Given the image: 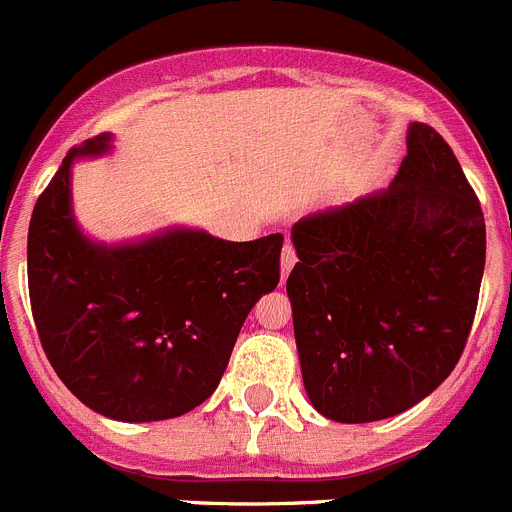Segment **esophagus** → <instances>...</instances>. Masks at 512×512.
Returning <instances> with one entry per match:
<instances>
[{"mask_svg":"<svg viewBox=\"0 0 512 512\" xmlns=\"http://www.w3.org/2000/svg\"><path fill=\"white\" fill-rule=\"evenodd\" d=\"M297 264V251L292 243H287L282 251V279L289 277V271H292V266Z\"/></svg>","mask_w":512,"mask_h":512,"instance_id":"1","label":"esophagus"}]
</instances>
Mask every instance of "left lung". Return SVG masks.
Segmentation results:
<instances>
[{"label": "left lung", "instance_id": "left-lung-1", "mask_svg": "<svg viewBox=\"0 0 512 512\" xmlns=\"http://www.w3.org/2000/svg\"><path fill=\"white\" fill-rule=\"evenodd\" d=\"M292 241L287 295L320 415L392 418L454 372L477 312L485 215L431 125H410L387 192L302 217Z\"/></svg>", "mask_w": 512, "mask_h": 512}]
</instances>
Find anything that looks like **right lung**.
<instances>
[{
	"instance_id": "right-lung-1",
	"label": "right lung",
	"mask_w": 512,
	"mask_h": 512,
	"mask_svg": "<svg viewBox=\"0 0 512 512\" xmlns=\"http://www.w3.org/2000/svg\"><path fill=\"white\" fill-rule=\"evenodd\" d=\"M110 135L74 146L35 202L27 287L43 351L87 408L125 420L179 418L225 374L243 320L279 284L284 235L220 241L169 230L99 246L71 215V164L99 156Z\"/></svg>"
}]
</instances>
